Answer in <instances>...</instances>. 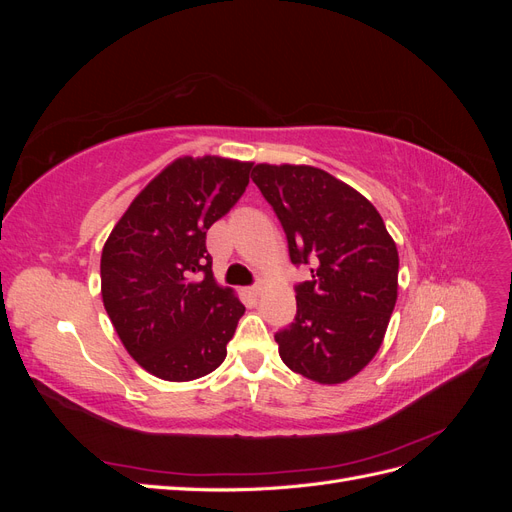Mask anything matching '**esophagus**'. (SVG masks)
Listing matches in <instances>:
<instances>
[{
    "mask_svg": "<svg viewBox=\"0 0 512 512\" xmlns=\"http://www.w3.org/2000/svg\"><path fill=\"white\" fill-rule=\"evenodd\" d=\"M260 290H262V282H256L254 286H250V288H247V292H250V294H252V297H258V294H260Z\"/></svg>",
    "mask_w": 512,
    "mask_h": 512,
    "instance_id": "obj_1",
    "label": "esophagus"
}]
</instances>
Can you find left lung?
Here are the masks:
<instances>
[{
  "label": "left lung",
  "instance_id": "left-lung-1",
  "mask_svg": "<svg viewBox=\"0 0 512 512\" xmlns=\"http://www.w3.org/2000/svg\"><path fill=\"white\" fill-rule=\"evenodd\" d=\"M252 181L280 220L292 265H312L294 286L297 316L275 333L297 374L339 384L374 359L397 301L399 256L376 207L314 166L256 164Z\"/></svg>",
  "mask_w": 512,
  "mask_h": 512
}]
</instances>
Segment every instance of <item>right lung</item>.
<instances>
[{
    "label": "right lung",
    "mask_w": 512,
    "mask_h": 512,
    "mask_svg": "<svg viewBox=\"0 0 512 512\" xmlns=\"http://www.w3.org/2000/svg\"><path fill=\"white\" fill-rule=\"evenodd\" d=\"M252 166L215 156L175 160L104 243V309L121 344L153 376L188 382L226 359L245 307L213 280L207 230L243 196Z\"/></svg>",
    "instance_id": "obj_1"
}]
</instances>
